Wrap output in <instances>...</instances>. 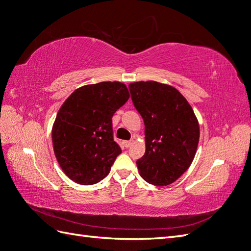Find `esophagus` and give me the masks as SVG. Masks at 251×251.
<instances>
[{"label":"esophagus","instance_id":"obj_1","mask_svg":"<svg viewBox=\"0 0 251 251\" xmlns=\"http://www.w3.org/2000/svg\"><path fill=\"white\" fill-rule=\"evenodd\" d=\"M122 143H123V145H124V147L127 149V148H129L130 147V145H131V141H123V142H122Z\"/></svg>","mask_w":251,"mask_h":251}]
</instances>
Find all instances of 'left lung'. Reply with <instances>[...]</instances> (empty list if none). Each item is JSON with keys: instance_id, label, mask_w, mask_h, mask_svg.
Here are the masks:
<instances>
[{"instance_id": "8db88e82", "label": "left lung", "mask_w": 251, "mask_h": 251, "mask_svg": "<svg viewBox=\"0 0 251 251\" xmlns=\"http://www.w3.org/2000/svg\"><path fill=\"white\" fill-rule=\"evenodd\" d=\"M129 91L145 125V153L137 160L140 176L156 186L170 185L195 158L200 129L194 110L171 85L139 81Z\"/></svg>"}]
</instances>
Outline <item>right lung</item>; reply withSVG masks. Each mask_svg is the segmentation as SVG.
<instances>
[{"mask_svg": "<svg viewBox=\"0 0 251 251\" xmlns=\"http://www.w3.org/2000/svg\"><path fill=\"white\" fill-rule=\"evenodd\" d=\"M129 98L124 83L81 86L66 99L52 127L54 155L74 182L93 185L106 177L122 150L113 139L112 116Z\"/></svg>", "mask_w": 251, "mask_h": 251, "instance_id": "obj_1", "label": "right lung"}]
</instances>
